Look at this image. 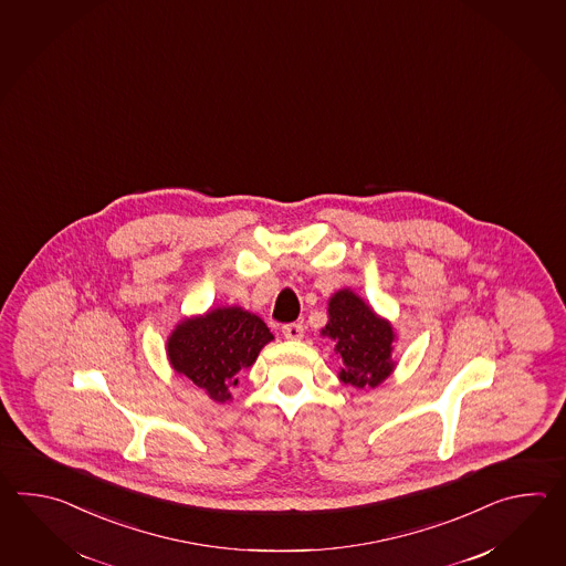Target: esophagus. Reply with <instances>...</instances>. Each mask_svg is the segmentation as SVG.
I'll list each match as a JSON object with an SVG mask.
<instances>
[{
  "mask_svg": "<svg viewBox=\"0 0 566 566\" xmlns=\"http://www.w3.org/2000/svg\"><path fill=\"white\" fill-rule=\"evenodd\" d=\"M283 336L287 339H301L303 337V325L285 324L283 325Z\"/></svg>",
  "mask_w": 566,
  "mask_h": 566,
  "instance_id": "esophagus-1",
  "label": "esophagus"
}]
</instances>
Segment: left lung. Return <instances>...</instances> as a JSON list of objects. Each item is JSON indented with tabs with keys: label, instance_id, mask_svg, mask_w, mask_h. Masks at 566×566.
Here are the masks:
<instances>
[{
	"label": "left lung",
	"instance_id": "left-lung-1",
	"mask_svg": "<svg viewBox=\"0 0 566 566\" xmlns=\"http://www.w3.org/2000/svg\"><path fill=\"white\" fill-rule=\"evenodd\" d=\"M329 322L322 329L336 346L334 352L344 361L339 378L356 388L378 386L390 376L395 361L392 327L374 315L373 310L348 289L337 291L329 300Z\"/></svg>",
	"mask_w": 566,
	"mask_h": 566
}]
</instances>
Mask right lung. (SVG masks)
I'll return each instance as SVG.
<instances>
[{
  "mask_svg": "<svg viewBox=\"0 0 566 566\" xmlns=\"http://www.w3.org/2000/svg\"><path fill=\"white\" fill-rule=\"evenodd\" d=\"M273 339L265 322L241 307H224L181 322L168 339L174 370L205 388L212 400H230V388Z\"/></svg>",
  "mask_w": 566,
  "mask_h": 566,
  "instance_id": "add662e5",
  "label": "right lung"
}]
</instances>
